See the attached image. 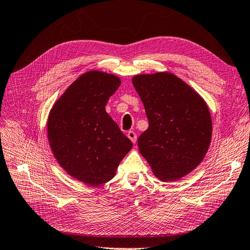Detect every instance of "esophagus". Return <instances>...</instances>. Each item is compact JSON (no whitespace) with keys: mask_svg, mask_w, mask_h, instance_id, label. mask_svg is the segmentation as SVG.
I'll use <instances>...</instances> for the list:
<instances>
[{"mask_svg":"<svg viewBox=\"0 0 250 250\" xmlns=\"http://www.w3.org/2000/svg\"><path fill=\"white\" fill-rule=\"evenodd\" d=\"M127 137L131 139L133 144H135V142H136V140H137V135H136V133L133 132V131L127 132Z\"/></svg>","mask_w":250,"mask_h":250,"instance_id":"obj_1","label":"esophagus"}]
</instances>
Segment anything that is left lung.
Wrapping results in <instances>:
<instances>
[{"label":"left lung","instance_id":"obj_1","mask_svg":"<svg viewBox=\"0 0 250 250\" xmlns=\"http://www.w3.org/2000/svg\"><path fill=\"white\" fill-rule=\"evenodd\" d=\"M132 82L148 119L138 138L139 152L159 179H180L199 166L210 145L208 105L172 73L136 75Z\"/></svg>","mask_w":250,"mask_h":250}]
</instances>
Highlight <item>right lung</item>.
<instances>
[{"mask_svg": "<svg viewBox=\"0 0 250 250\" xmlns=\"http://www.w3.org/2000/svg\"><path fill=\"white\" fill-rule=\"evenodd\" d=\"M119 85L117 76L90 71L70 85L50 112L48 139L55 158L85 184L110 181L133 146L104 109Z\"/></svg>", "mask_w": 250, "mask_h": 250, "instance_id": "add662e5", "label": "right lung"}]
</instances>
